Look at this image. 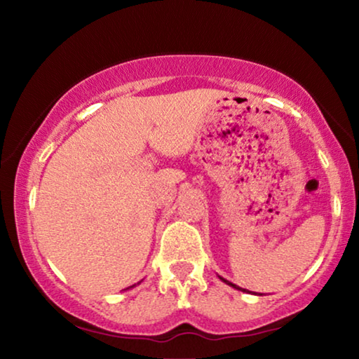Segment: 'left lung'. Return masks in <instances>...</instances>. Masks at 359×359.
<instances>
[{
	"mask_svg": "<svg viewBox=\"0 0 359 359\" xmlns=\"http://www.w3.org/2000/svg\"><path fill=\"white\" fill-rule=\"evenodd\" d=\"M220 278V276H219ZM220 279H222V281L225 283V284H229V286H232V287H235V289H238V291H247V289H242V287H238V286H235V284L233 283H230V281H227V279H224V278H220ZM248 292V291H247Z\"/></svg>",
	"mask_w": 359,
	"mask_h": 359,
	"instance_id": "obj_1",
	"label": "left lung"
}]
</instances>
